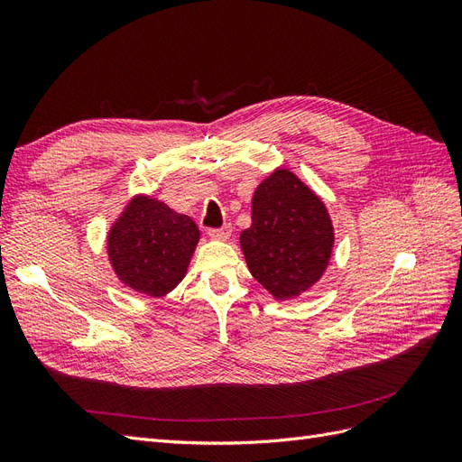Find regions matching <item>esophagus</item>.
Returning <instances> with one entry per match:
<instances>
[{
  "mask_svg": "<svg viewBox=\"0 0 462 462\" xmlns=\"http://www.w3.org/2000/svg\"><path fill=\"white\" fill-rule=\"evenodd\" d=\"M208 235L212 236V239H217V241H227L229 235H231V226H223L219 229H209Z\"/></svg>",
  "mask_w": 462,
  "mask_h": 462,
  "instance_id": "esophagus-1",
  "label": "esophagus"
}]
</instances>
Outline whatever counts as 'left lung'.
<instances>
[{"instance_id":"obj_1","label":"left lung","mask_w":462,"mask_h":462,"mask_svg":"<svg viewBox=\"0 0 462 462\" xmlns=\"http://www.w3.org/2000/svg\"><path fill=\"white\" fill-rule=\"evenodd\" d=\"M326 204L289 170L256 187L253 226L241 233L250 273L277 300L295 299L324 275L333 248Z\"/></svg>"}]
</instances>
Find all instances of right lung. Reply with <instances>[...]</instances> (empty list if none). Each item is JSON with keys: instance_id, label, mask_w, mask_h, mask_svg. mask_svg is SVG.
<instances>
[{"instance_id": "1", "label": "right lung", "mask_w": 462, "mask_h": 462, "mask_svg": "<svg viewBox=\"0 0 462 462\" xmlns=\"http://www.w3.org/2000/svg\"><path fill=\"white\" fill-rule=\"evenodd\" d=\"M199 239L200 231L189 216L141 194L111 226L107 256L121 283L163 297L185 277Z\"/></svg>"}]
</instances>
